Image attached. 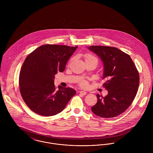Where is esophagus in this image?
Returning <instances> with one entry per match:
<instances>
[{
    "instance_id": "1",
    "label": "esophagus",
    "mask_w": 153,
    "mask_h": 153,
    "mask_svg": "<svg viewBox=\"0 0 153 153\" xmlns=\"http://www.w3.org/2000/svg\"><path fill=\"white\" fill-rule=\"evenodd\" d=\"M79 94L81 95H85L87 94V92L85 91H79Z\"/></svg>"
}]
</instances>
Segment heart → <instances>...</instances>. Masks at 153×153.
Listing matches in <instances>:
<instances>
[{"label": "heart", "mask_w": 153, "mask_h": 153, "mask_svg": "<svg viewBox=\"0 0 153 153\" xmlns=\"http://www.w3.org/2000/svg\"><path fill=\"white\" fill-rule=\"evenodd\" d=\"M97 59L96 57H95L94 55L90 54V53H87L85 55V61L88 60V59ZM80 85L83 88L87 87L88 86V82L86 81H82L81 82H80Z\"/></svg>", "instance_id": "heart-1"}]
</instances>
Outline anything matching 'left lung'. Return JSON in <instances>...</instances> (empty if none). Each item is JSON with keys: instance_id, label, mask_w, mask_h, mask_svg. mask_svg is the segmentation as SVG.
I'll return each instance as SVG.
<instances>
[{"instance_id": "1", "label": "left lung", "mask_w": 153, "mask_h": 153, "mask_svg": "<svg viewBox=\"0 0 153 153\" xmlns=\"http://www.w3.org/2000/svg\"><path fill=\"white\" fill-rule=\"evenodd\" d=\"M88 49L103 61L105 82L102 86L108 92L105 97L97 95V102L91 110L101 117H115L127 109L134 100L140 83L139 72L130 56L117 48L91 46Z\"/></svg>"}]
</instances>
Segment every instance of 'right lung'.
<instances>
[{
  "mask_svg": "<svg viewBox=\"0 0 153 153\" xmlns=\"http://www.w3.org/2000/svg\"><path fill=\"white\" fill-rule=\"evenodd\" d=\"M60 45H44L26 58L21 69L19 85L22 98L34 112L55 115L65 108L76 91L54 85L55 75L64 72L69 58L77 48Z\"/></svg>",
  "mask_w": 153,
  "mask_h": 153,
  "instance_id": "obj_1",
  "label": "right lung"
}]
</instances>
